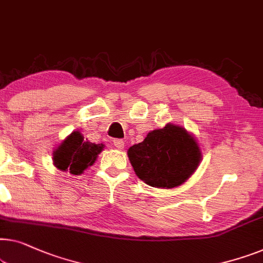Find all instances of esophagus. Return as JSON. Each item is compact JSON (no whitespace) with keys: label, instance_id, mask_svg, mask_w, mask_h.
I'll return each instance as SVG.
<instances>
[{"label":"esophagus","instance_id":"34e87169","mask_svg":"<svg viewBox=\"0 0 263 263\" xmlns=\"http://www.w3.org/2000/svg\"><path fill=\"white\" fill-rule=\"evenodd\" d=\"M114 142V146L116 148H119V149H123L124 148V141L121 140V139H115L112 141Z\"/></svg>","mask_w":263,"mask_h":263}]
</instances>
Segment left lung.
<instances>
[{
    "instance_id": "8db88e82",
    "label": "left lung",
    "mask_w": 263,
    "mask_h": 263,
    "mask_svg": "<svg viewBox=\"0 0 263 263\" xmlns=\"http://www.w3.org/2000/svg\"><path fill=\"white\" fill-rule=\"evenodd\" d=\"M128 157L141 180L153 187L172 189L192 176L201 155L196 140L184 128L167 124L129 148Z\"/></svg>"
}]
</instances>
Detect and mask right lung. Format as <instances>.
<instances>
[{
	"mask_svg": "<svg viewBox=\"0 0 263 263\" xmlns=\"http://www.w3.org/2000/svg\"><path fill=\"white\" fill-rule=\"evenodd\" d=\"M103 147L102 143L96 144L84 140L79 132H73L53 153V161L60 171H68L71 174L79 176L93 165Z\"/></svg>",
	"mask_w": 263,
	"mask_h": 263,
	"instance_id": "obj_1",
	"label": "right lung"
}]
</instances>
